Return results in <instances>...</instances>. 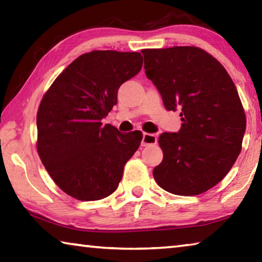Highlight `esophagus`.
Listing matches in <instances>:
<instances>
[{"label": "esophagus", "mask_w": 262, "mask_h": 262, "mask_svg": "<svg viewBox=\"0 0 262 262\" xmlns=\"http://www.w3.org/2000/svg\"><path fill=\"white\" fill-rule=\"evenodd\" d=\"M156 143H157L156 135L149 134V133H143V135H142V142H141V144L143 145V147H147V145H150V144H156Z\"/></svg>", "instance_id": "obj_1"}]
</instances>
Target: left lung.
I'll use <instances>...</instances> for the list:
<instances>
[{"label":"left lung","instance_id":"1","mask_svg":"<svg viewBox=\"0 0 262 262\" xmlns=\"http://www.w3.org/2000/svg\"><path fill=\"white\" fill-rule=\"evenodd\" d=\"M145 75L167 111H179L178 133H163V161L154 178L177 195L201 194L228 174L242 150L246 117L236 85L201 48L142 50Z\"/></svg>","mask_w":262,"mask_h":262}]
</instances>
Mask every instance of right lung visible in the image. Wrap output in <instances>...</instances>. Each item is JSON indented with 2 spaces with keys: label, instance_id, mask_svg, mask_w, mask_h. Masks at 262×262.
I'll return each mask as SVG.
<instances>
[{
  "label": "right lung",
  "instance_id": "1",
  "mask_svg": "<svg viewBox=\"0 0 262 262\" xmlns=\"http://www.w3.org/2000/svg\"><path fill=\"white\" fill-rule=\"evenodd\" d=\"M136 52L94 51L73 61L43 96L37 114V149L59 187L96 201L118 188L142 133H121L101 120L118 103L122 83L140 73Z\"/></svg>",
  "mask_w": 262,
  "mask_h": 262
}]
</instances>
